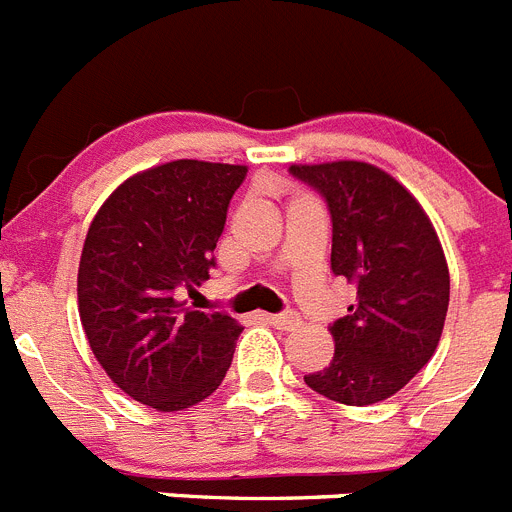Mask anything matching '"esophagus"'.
<instances>
[{
	"instance_id": "1",
	"label": "esophagus",
	"mask_w": 512,
	"mask_h": 512,
	"mask_svg": "<svg viewBox=\"0 0 512 512\" xmlns=\"http://www.w3.org/2000/svg\"><path fill=\"white\" fill-rule=\"evenodd\" d=\"M274 328H282V330H295L300 325V315L297 312H277V315H266Z\"/></svg>"
}]
</instances>
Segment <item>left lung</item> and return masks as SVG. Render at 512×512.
Here are the masks:
<instances>
[{"label":"left lung","instance_id":"left-lung-1","mask_svg":"<svg viewBox=\"0 0 512 512\" xmlns=\"http://www.w3.org/2000/svg\"><path fill=\"white\" fill-rule=\"evenodd\" d=\"M323 197L333 223L330 269L356 305L328 325L336 354L305 384L343 405L402 390L431 361L449 310V266L423 207L390 174L361 161L289 166Z\"/></svg>","mask_w":512,"mask_h":512}]
</instances>
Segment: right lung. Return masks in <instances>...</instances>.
<instances>
[{"mask_svg":"<svg viewBox=\"0 0 512 512\" xmlns=\"http://www.w3.org/2000/svg\"><path fill=\"white\" fill-rule=\"evenodd\" d=\"M246 166L171 161L133 176L92 220L79 264V315L94 356L133 400L164 413L220 387L241 325L194 310Z\"/></svg>","mask_w":512,"mask_h":512,"instance_id":"obj_1","label":"right lung"}]
</instances>
